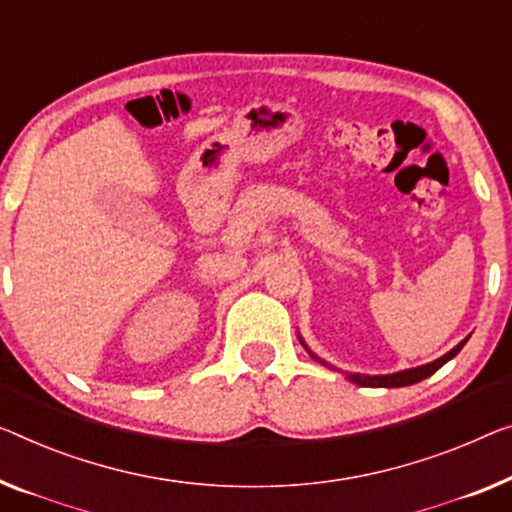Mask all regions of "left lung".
<instances>
[{"label":"left lung","mask_w":512,"mask_h":512,"mask_svg":"<svg viewBox=\"0 0 512 512\" xmlns=\"http://www.w3.org/2000/svg\"><path fill=\"white\" fill-rule=\"evenodd\" d=\"M467 340H469V338H467ZM467 340H462L460 345L453 347L451 352H448L446 356L437 358V361H434V363L421 365V368H414V370H402V372H395V375H384V377H365V375L361 377V375H349V379L356 381V384L372 386V388H400V386H411V384H416V381H423L425 377L434 375V372H437V370L441 368V365L448 363V361H451L453 356L460 354V349L464 347V342H467Z\"/></svg>","instance_id":"1"}]
</instances>
